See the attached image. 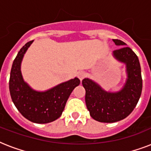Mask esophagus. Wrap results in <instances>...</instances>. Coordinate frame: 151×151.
Segmentation results:
<instances>
[{
  "label": "esophagus",
  "mask_w": 151,
  "mask_h": 151,
  "mask_svg": "<svg viewBox=\"0 0 151 151\" xmlns=\"http://www.w3.org/2000/svg\"><path fill=\"white\" fill-rule=\"evenodd\" d=\"M78 78L80 79V81H81L85 78V73L84 71H80V72H78Z\"/></svg>",
  "instance_id": "1"
}]
</instances>
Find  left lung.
I'll return each mask as SVG.
<instances>
[{
	"instance_id": "1",
	"label": "left lung",
	"mask_w": 151,
	"mask_h": 151,
	"mask_svg": "<svg viewBox=\"0 0 151 151\" xmlns=\"http://www.w3.org/2000/svg\"><path fill=\"white\" fill-rule=\"evenodd\" d=\"M113 41L117 46H122L113 52V56L126 66L127 79L122 89L107 92L89 78L82 81L90 116L105 123L119 122L128 117L136 107L143 88L140 64L136 53L121 40L113 39Z\"/></svg>"
}]
</instances>
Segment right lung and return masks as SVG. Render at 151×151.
I'll use <instances>...</instances> for the list:
<instances>
[{
	"label": "right lung",
	"mask_w": 151,
	"mask_h": 151,
	"mask_svg": "<svg viewBox=\"0 0 151 151\" xmlns=\"http://www.w3.org/2000/svg\"><path fill=\"white\" fill-rule=\"evenodd\" d=\"M33 41L27 42L20 49L13 62L9 91L15 107L23 117L34 123L46 124L61 116L70 95L81 81L75 78L44 92L33 89L23 80L21 72L23 56Z\"/></svg>",
	"instance_id": "right-lung-1"
}]
</instances>
